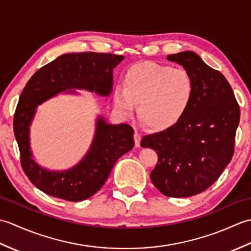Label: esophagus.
Listing matches in <instances>:
<instances>
[{"mask_svg":"<svg viewBox=\"0 0 251 251\" xmlns=\"http://www.w3.org/2000/svg\"><path fill=\"white\" fill-rule=\"evenodd\" d=\"M134 139H135V146L138 148L140 147V141H141V135L138 131H135L134 134Z\"/></svg>","mask_w":251,"mask_h":251,"instance_id":"obj_1","label":"esophagus"}]
</instances>
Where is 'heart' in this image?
Segmentation results:
<instances>
[{
	"label": "heart",
	"instance_id": "heart-1",
	"mask_svg": "<svg viewBox=\"0 0 251 251\" xmlns=\"http://www.w3.org/2000/svg\"><path fill=\"white\" fill-rule=\"evenodd\" d=\"M194 95V82L183 68L154 62L130 67L124 75V88L113 92L115 108L130 115L139 104V117L149 128L162 131L172 128L188 111Z\"/></svg>",
	"mask_w": 251,
	"mask_h": 251
}]
</instances>
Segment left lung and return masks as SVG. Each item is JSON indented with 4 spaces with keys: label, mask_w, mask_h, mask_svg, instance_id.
<instances>
[{
    "label": "left lung",
    "mask_w": 251,
    "mask_h": 251,
    "mask_svg": "<svg viewBox=\"0 0 251 251\" xmlns=\"http://www.w3.org/2000/svg\"><path fill=\"white\" fill-rule=\"evenodd\" d=\"M167 59L191 74L193 99L179 123L145 136L140 145L158 156L151 172L154 186L168 197H190L214 184L231 162L241 111L223 74L195 52H178Z\"/></svg>",
    "instance_id": "1"
}]
</instances>
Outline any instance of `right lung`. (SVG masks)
<instances>
[{
    "mask_svg": "<svg viewBox=\"0 0 251 251\" xmlns=\"http://www.w3.org/2000/svg\"><path fill=\"white\" fill-rule=\"evenodd\" d=\"M124 56L103 52L65 54L37 70L21 93L14 115L21 166L37 189L69 201H81L93 196L108 179L123 154L134 148V129L127 124L111 125L98 117L96 134L86 155L66 172L42 168L32 158L29 130L36 106L67 89L77 88L108 96L113 85V69Z\"/></svg>",
    "mask_w": 251,
    "mask_h": 251,
    "instance_id": "1",
    "label": "right lung"
}]
</instances>
